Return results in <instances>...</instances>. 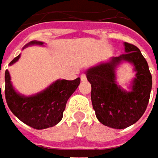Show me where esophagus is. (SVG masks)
<instances>
[{
    "mask_svg": "<svg viewBox=\"0 0 158 158\" xmlns=\"http://www.w3.org/2000/svg\"><path fill=\"white\" fill-rule=\"evenodd\" d=\"M80 79H81V81H86V79H87V78H86V75L82 74V75L80 76Z\"/></svg>",
    "mask_w": 158,
    "mask_h": 158,
    "instance_id": "obj_1",
    "label": "esophagus"
}]
</instances>
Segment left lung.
Masks as SVG:
<instances>
[{
  "instance_id": "1",
  "label": "left lung",
  "mask_w": 158,
  "mask_h": 158,
  "mask_svg": "<svg viewBox=\"0 0 158 158\" xmlns=\"http://www.w3.org/2000/svg\"><path fill=\"white\" fill-rule=\"evenodd\" d=\"M123 45L124 54L85 72L91 84V102L97 119L114 129L129 127L142 117L152 89V76L141 51L132 44L125 42ZM123 62L130 63L136 72L129 91L123 89L116 78V69Z\"/></svg>"
}]
</instances>
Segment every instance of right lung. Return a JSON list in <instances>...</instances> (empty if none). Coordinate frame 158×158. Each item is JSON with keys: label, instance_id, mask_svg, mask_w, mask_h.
<instances>
[{"label": "right lung", "instance_id": "obj_1", "mask_svg": "<svg viewBox=\"0 0 158 158\" xmlns=\"http://www.w3.org/2000/svg\"><path fill=\"white\" fill-rule=\"evenodd\" d=\"M34 45L44 46V43L31 41L23 48ZM20 56L21 55H18L14 58L10 66L17 62ZM4 79L5 99L9 109L20 121L37 130L53 127L62 120L67 102L80 83L79 78L74 80L57 79L44 90L31 96H24L15 89L8 70L5 71ZM1 100H2V95Z\"/></svg>", "mask_w": 158, "mask_h": 158}]
</instances>
